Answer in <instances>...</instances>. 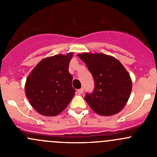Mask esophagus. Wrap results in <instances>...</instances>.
<instances>
[{
    "label": "esophagus",
    "instance_id": "34e87169",
    "mask_svg": "<svg viewBox=\"0 0 157 157\" xmlns=\"http://www.w3.org/2000/svg\"><path fill=\"white\" fill-rule=\"evenodd\" d=\"M77 93H79V94H82V93H83V88L82 87V88H80V89H79L78 90H77Z\"/></svg>",
    "mask_w": 157,
    "mask_h": 157
}]
</instances>
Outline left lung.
Wrapping results in <instances>:
<instances>
[{"mask_svg":"<svg viewBox=\"0 0 157 157\" xmlns=\"http://www.w3.org/2000/svg\"><path fill=\"white\" fill-rule=\"evenodd\" d=\"M78 57L94 80V90L84 97L90 108L105 116L119 112L131 93L132 82L128 71L116 58L104 54L83 53Z\"/></svg>","mask_w":157,"mask_h":157,"instance_id":"left-lung-1","label":"left lung"}]
</instances>
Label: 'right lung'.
Here are the masks:
<instances>
[{"instance_id":"obj_1","label":"right lung","mask_w":157,"mask_h":157,"mask_svg":"<svg viewBox=\"0 0 157 157\" xmlns=\"http://www.w3.org/2000/svg\"><path fill=\"white\" fill-rule=\"evenodd\" d=\"M73 53L42 60L30 73L25 92L30 104L39 114L55 116L71 102L75 93L69 63Z\"/></svg>"}]
</instances>
